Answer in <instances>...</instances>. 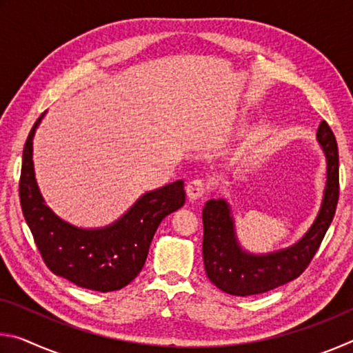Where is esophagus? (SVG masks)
<instances>
[{
  "label": "esophagus",
  "instance_id": "obj_1",
  "mask_svg": "<svg viewBox=\"0 0 353 353\" xmlns=\"http://www.w3.org/2000/svg\"><path fill=\"white\" fill-rule=\"evenodd\" d=\"M205 191H207V183L204 181H201V179H194V181H191L187 185V194L191 201L201 199L202 196L205 194Z\"/></svg>",
  "mask_w": 353,
  "mask_h": 353
}]
</instances>
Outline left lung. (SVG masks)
Returning a JSON list of instances; mask_svg holds the SVG:
<instances>
[{"instance_id":"obj_1","label":"left lung","mask_w":353,"mask_h":353,"mask_svg":"<svg viewBox=\"0 0 353 353\" xmlns=\"http://www.w3.org/2000/svg\"><path fill=\"white\" fill-rule=\"evenodd\" d=\"M316 140L325 155L327 181L321 208L301 240L268 254H252L236 236L235 219L225 199H210L202 210L204 240L202 256L207 277L221 291L232 296H252L271 291L305 271L336 210L339 196V159L336 139L325 121H321Z\"/></svg>"}]
</instances>
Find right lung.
<instances>
[{
	"mask_svg": "<svg viewBox=\"0 0 353 353\" xmlns=\"http://www.w3.org/2000/svg\"><path fill=\"white\" fill-rule=\"evenodd\" d=\"M43 117L41 113L25 143L20 177L21 210L41 259L56 276L81 288L121 290L139 276L162 219L185 204L183 181L141 194L109 225L83 229L70 224L46 204L35 179L32 140Z\"/></svg>",
	"mask_w": 353,
	"mask_h": 353,
	"instance_id": "obj_1",
	"label": "right lung"
}]
</instances>
